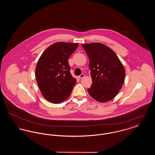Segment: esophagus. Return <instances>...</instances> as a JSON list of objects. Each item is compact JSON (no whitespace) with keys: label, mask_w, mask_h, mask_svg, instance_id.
<instances>
[{"label":"esophagus","mask_w":155,"mask_h":155,"mask_svg":"<svg viewBox=\"0 0 155 155\" xmlns=\"http://www.w3.org/2000/svg\"><path fill=\"white\" fill-rule=\"evenodd\" d=\"M84 77V74H81L80 75H79V76H78V78H79L80 79H81V78H82Z\"/></svg>","instance_id":"1"}]
</instances>
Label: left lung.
<instances>
[{
    "mask_svg": "<svg viewBox=\"0 0 155 155\" xmlns=\"http://www.w3.org/2000/svg\"><path fill=\"white\" fill-rule=\"evenodd\" d=\"M89 59L92 84L88 89L91 96L99 102L109 101L117 95L125 71L117 54L101 43L82 45Z\"/></svg>",
    "mask_w": 155,
    "mask_h": 155,
    "instance_id": "1",
    "label": "left lung"
}]
</instances>
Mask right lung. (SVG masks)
Instances as JSON below:
<instances>
[{
    "label": "right lung",
    "instance_id": "add662e5",
    "mask_svg": "<svg viewBox=\"0 0 155 155\" xmlns=\"http://www.w3.org/2000/svg\"><path fill=\"white\" fill-rule=\"evenodd\" d=\"M78 46L77 43L56 42L48 48L37 63L35 77L45 98L61 103L70 95L76 79L70 72L68 60Z\"/></svg>",
    "mask_w": 155,
    "mask_h": 155
}]
</instances>
